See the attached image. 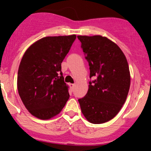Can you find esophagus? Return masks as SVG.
Listing matches in <instances>:
<instances>
[{
	"label": "esophagus",
	"mask_w": 151,
	"mask_h": 151,
	"mask_svg": "<svg viewBox=\"0 0 151 151\" xmlns=\"http://www.w3.org/2000/svg\"><path fill=\"white\" fill-rule=\"evenodd\" d=\"M74 86H75V84H70V88H71L72 90L74 88Z\"/></svg>",
	"instance_id": "esophagus-1"
}]
</instances>
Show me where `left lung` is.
I'll return each mask as SVG.
<instances>
[{
    "label": "left lung",
    "instance_id": "left-lung-1",
    "mask_svg": "<svg viewBox=\"0 0 151 151\" xmlns=\"http://www.w3.org/2000/svg\"><path fill=\"white\" fill-rule=\"evenodd\" d=\"M90 66L87 94L78 99L88 122L101 124L117 115L126 101L131 76L129 64L119 47L101 35L77 36Z\"/></svg>",
    "mask_w": 151,
    "mask_h": 151
}]
</instances>
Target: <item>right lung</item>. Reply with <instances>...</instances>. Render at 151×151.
<instances>
[{"mask_svg": "<svg viewBox=\"0 0 151 151\" xmlns=\"http://www.w3.org/2000/svg\"><path fill=\"white\" fill-rule=\"evenodd\" d=\"M76 38V35L42 38L21 60L17 89L23 104L36 118L45 120L58 115L69 98L61 63Z\"/></svg>", "mask_w": 151, "mask_h": 151, "instance_id": "right-lung-1", "label": "right lung"}]
</instances>
